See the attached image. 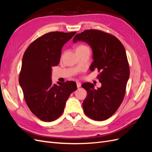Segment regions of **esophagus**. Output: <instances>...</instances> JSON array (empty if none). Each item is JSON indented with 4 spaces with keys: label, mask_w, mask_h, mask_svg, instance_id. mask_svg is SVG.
<instances>
[{
    "label": "esophagus",
    "mask_w": 152,
    "mask_h": 152,
    "mask_svg": "<svg viewBox=\"0 0 152 152\" xmlns=\"http://www.w3.org/2000/svg\"><path fill=\"white\" fill-rule=\"evenodd\" d=\"M76 84H77V88H79V87L81 86V84H80V82H77Z\"/></svg>",
    "instance_id": "1"
}]
</instances>
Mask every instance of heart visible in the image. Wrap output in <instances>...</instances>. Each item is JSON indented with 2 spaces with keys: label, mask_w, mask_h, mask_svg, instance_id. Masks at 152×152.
I'll list each match as a JSON object with an SVG mask.
<instances>
[{
  "label": "heart",
  "mask_w": 152,
  "mask_h": 152,
  "mask_svg": "<svg viewBox=\"0 0 152 152\" xmlns=\"http://www.w3.org/2000/svg\"><path fill=\"white\" fill-rule=\"evenodd\" d=\"M85 48H88L87 46H86V45H79L76 49V50H79V49H85Z\"/></svg>",
  "instance_id": "b5f03b06"
}]
</instances>
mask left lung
<instances>
[{
  "instance_id": "1",
  "label": "left lung",
  "mask_w": 152,
  "mask_h": 152,
  "mask_svg": "<svg viewBox=\"0 0 152 152\" xmlns=\"http://www.w3.org/2000/svg\"><path fill=\"white\" fill-rule=\"evenodd\" d=\"M84 41L93 50L91 71L98 69L97 78L102 87L82 85L87 95L82 106L85 114L94 121L107 120L120 107L129 78V66L125 48L116 37L98 30H86L77 34L73 42Z\"/></svg>"
}]
</instances>
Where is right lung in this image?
Returning a JSON list of instances; mask_svg holds the SVG:
<instances>
[{
  "mask_svg": "<svg viewBox=\"0 0 152 152\" xmlns=\"http://www.w3.org/2000/svg\"><path fill=\"white\" fill-rule=\"evenodd\" d=\"M75 34H45L31 43L23 56L19 83L30 111L42 121L60 117L66 100L77 89L73 81L53 84L51 80L52 67L59 63L63 45Z\"/></svg>",
  "mask_w": 152,
  "mask_h": 152,
  "instance_id": "add662e5",
  "label": "right lung"
}]
</instances>
